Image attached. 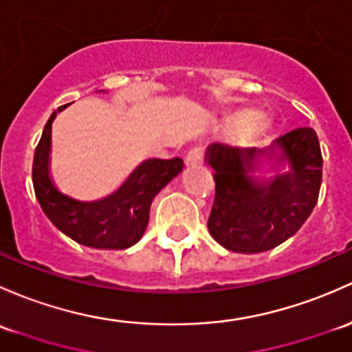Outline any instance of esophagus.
<instances>
[{"instance_id": "obj_1", "label": "esophagus", "mask_w": 352, "mask_h": 352, "mask_svg": "<svg viewBox=\"0 0 352 352\" xmlns=\"http://www.w3.org/2000/svg\"><path fill=\"white\" fill-rule=\"evenodd\" d=\"M187 165H201L204 162V151L202 148H190L186 155Z\"/></svg>"}]
</instances>
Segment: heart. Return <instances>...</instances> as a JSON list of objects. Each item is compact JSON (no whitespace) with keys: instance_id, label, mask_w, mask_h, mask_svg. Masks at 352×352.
Returning a JSON list of instances; mask_svg holds the SVG:
<instances>
[{"instance_id":"obj_1","label":"heart","mask_w":352,"mask_h":352,"mask_svg":"<svg viewBox=\"0 0 352 352\" xmlns=\"http://www.w3.org/2000/svg\"><path fill=\"white\" fill-rule=\"evenodd\" d=\"M228 128L234 133H244L248 138H258L268 129V121L261 118L256 111L244 109L231 114L226 121Z\"/></svg>"}]
</instances>
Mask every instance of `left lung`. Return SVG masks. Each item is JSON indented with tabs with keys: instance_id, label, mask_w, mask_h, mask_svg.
Instances as JSON below:
<instances>
[{
	"instance_id": "obj_1",
	"label": "left lung",
	"mask_w": 352,
	"mask_h": 352,
	"mask_svg": "<svg viewBox=\"0 0 352 352\" xmlns=\"http://www.w3.org/2000/svg\"><path fill=\"white\" fill-rule=\"evenodd\" d=\"M282 150L292 172L261 184L248 175L263 150L212 143L207 162L214 168L216 195L209 232L234 253H263L287 241L309 219L322 184V153L312 128L285 133L270 148Z\"/></svg>"
}]
</instances>
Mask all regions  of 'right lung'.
<instances>
[{
  "label": "right lung",
  "mask_w": 352,
  "mask_h": 352,
  "mask_svg": "<svg viewBox=\"0 0 352 352\" xmlns=\"http://www.w3.org/2000/svg\"><path fill=\"white\" fill-rule=\"evenodd\" d=\"M64 108L67 104L52 113L35 148L32 179L36 201L52 224L76 243L99 250H126L140 241L150 217L151 201L173 177L182 172L186 166L184 160H146L108 199L98 202L74 201L62 195L49 177L52 121Z\"/></svg>",
  "instance_id": "obj_1"
}]
</instances>
